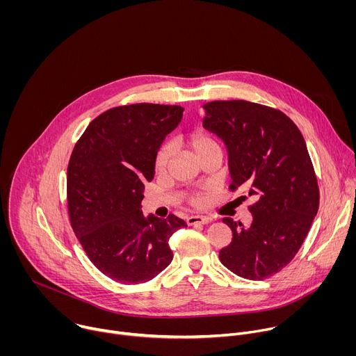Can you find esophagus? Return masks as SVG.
Instances as JSON below:
<instances>
[{"label": "esophagus", "mask_w": 356, "mask_h": 356, "mask_svg": "<svg viewBox=\"0 0 356 356\" xmlns=\"http://www.w3.org/2000/svg\"><path fill=\"white\" fill-rule=\"evenodd\" d=\"M211 221L210 217H201V216H191V217H187L186 222L187 225H204V224H209Z\"/></svg>", "instance_id": "esophagus-1"}]
</instances>
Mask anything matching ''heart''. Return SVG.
I'll return each mask as SVG.
<instances>
[{"instance_id": "b5f03b06", "label": "heart", "mask_w": 356, "mask_h": 356, "mask_svg": "<svg viewBox=\"0 0 356 356\" xmlns=\"http://www.w3.org/2000/svg\"><path fill=\"white\" fill-rule=\"evenodd\" d=\"M187 145L188 147L194 152V155L197 158H200L201 155L207 154V152L210 150H214V149H220V145L218 142L216 140L214 136H211L210 134L207 132H202V131H194L191 132L188 136H187ZM170 156H172V150H170V146L169 145H163L161 146V149L158 150L156 154V158H155V170L156 172H163L169 162H170ZM190 202L193 206L195 207H200L204 204V197L202 195H191L190 197Z\"/></svg>"}]
</instances>
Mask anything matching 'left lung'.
Segmentation results:
<instances>
[{
    "instance_id": "1",
    "label": "left lung",
    "mask_w": 356,
    "mask_h": 356,
    "mask_svg": "<svg viewBox=\"0 0 356 356\" xmlns=\"http://www.w3.org/2000/svg\"><path fill=\"white\" fill-rule=\"evenodd\" d=\"M204 110L202 127L228 149L229 188H243L257 200L249 206L248 228L222 220L232 241L220 250V261L243 279H268L291 262L318 211V183L306 142L296 124L272 107L231 99L211 101Z\"/></svg>"
}]
</instances>
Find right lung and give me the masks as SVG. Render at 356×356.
I'll return each mask as SVG.
<instances>
[{
	"label": "right lung",
	"mask_w": 356,
	"mask_h": 356,
	"mask_svg": "<svg viewBox=\"0 0 356 356\" xmlns=\"http://www.w3.org/2000/svg\"><path fill=\"white\" fill-rule=\"evenodd\" d=\"M180 106L111 108L86 128L67 166L72 228L91 264L122 284L145 283L165 270L170 236L186 222L143 217L145 183L155 176L158 149L181 121Z\"/></svg>",
	"instance_id": "obj_1"
}]
</instances>
